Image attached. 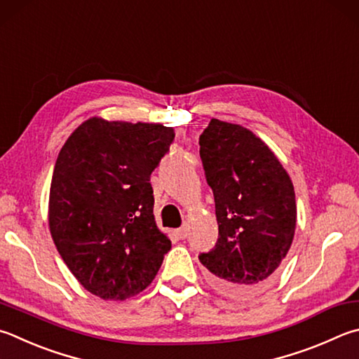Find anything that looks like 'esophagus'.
I'll use <instances>...</instances> for the list:
<instances>
[{"label": "esophagus", "instance_id": "obj_1", "mask_svg": "<svg viewBox=\"0 0 359 359\" xmlns=\"http://www.w3.org/2000/svg\"><path fill=\"white\" fill-rule=\"evenodd\" d=\"M188 232H190V227H188V224H184L180 227V229H177V236L180 238H187L188 237Z\"/></svg>", "mask_w": 359, "mask_h": 359}]
</instances>
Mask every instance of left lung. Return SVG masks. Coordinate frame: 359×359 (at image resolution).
<instances>
[{"label":"left lung","mask_w":359,"mask_h":359,"mask_svg":"<svg viewBox=\"0 0 359 359\" xmlns=\"http://www.w3.org/2000/svg\"><path fill=\"white\" fill-rule=\"evenodd\" d=\"M199 144L219 232L199 260L218 290L254 297L275 283L295 236L290 175L275 152L238 123L212 119Z\"/></svg>","instance_id":"8db88e82"}]
</instances>
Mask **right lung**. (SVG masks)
Wrapping results in <instances>:
<instances>
[{
  "label": "right lung",
  "instance_id": "right-lung-1",
  "mask_svg": "<svg viewBox=\"0 0 359 359\" xmlns=\"http://www.w3.org/2000/svg\"><path fill=\"white\" fill-rule=\"evenodd\" d=\"M174 140L163 123L89 117L57 155L48 227L78 283L102 299L138 295L171 240L154 217L151 174Z\"/></svg>",
  "mask_w": 359,
  "mask_h": 359
}]
</instances>
